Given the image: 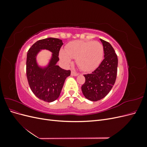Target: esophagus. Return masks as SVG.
<instances>
[{
	"label": "esophagus",
	"instance_id": "esophagus-1",
	"mask_svg": "<svg viewBox=\"0 0 147 147\" xmlns=\"http://www.w3.org/2000/svg\"><path fill=\"white\" fill-rule=\"evenodd\" d=\"M71 75H72V76L77 77V76H78V74L75 73V72H74V71H72V72H71Z\"/></svg>",
	"mask_w": 147,
	"mask_h": 147
}]
</instances>
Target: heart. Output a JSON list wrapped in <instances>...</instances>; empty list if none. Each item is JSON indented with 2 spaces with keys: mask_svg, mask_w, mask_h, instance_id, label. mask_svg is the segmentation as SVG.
<instances>
[{
  "mask_svg": "<svg viewBox=\"0 0 147 147\" xmlns=\"http://www.w3.org/2000/svg\"><path fill=\"white\" fill-rule=\"evenodd\" d=\"M104 47L99 42L78 40L70 42L65 50L59 53L61 61L65 65L72 63V58L76 59L82 70L89 72L96 69L103 59Z\"/></svg>",
  "mask_w": 147,
  "mask_h": 147,
  "instance_id": "obj_1",
  "label": "heart"
}]
</instances>
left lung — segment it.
Wrapping results in <instances>:
<instances>
[{
  "instance_id": "8db88e82",
  "label": "left lung",
  "mask_w": 147,
  "mask_h": 147,
  "mask_svg": "<svg viewBox=\"0 0 147 147\" xmlns=\"http://www.w3.org/2000/svg\"><path fill=\"white\" fill-rule=\"evenodd\" d=\"M104 47V59L94 72L84 75L85 82L82 86L84 96L91 101H97L109 94L116 80L118 57L110 44L100 38Z\"/></svg>"
}]
</instances>
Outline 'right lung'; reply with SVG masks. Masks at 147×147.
I'll use <instances>...</instances> for the list:
<instances>
[{
    "label": "right lung",
    "mask_w": 147,
    "mask_h": 147,
    "mask_svg": "<svg viewBox=\"0 0 147 147\" xmlns=\"http://www.w3.org/2000/svg\"><path fill=\"white\" fill-rule=\"evenodd\" d=\"M63 45V41L59 38H47L35 42L28 51L26 75L29 86L35 96L45 102H51L58 98L66 78L70 75V70L57 65ZM42 50L52 53L45 65H40L37 60Z\"/></svg>",
    "instance_id": "add662e5"
}]
</instances>
